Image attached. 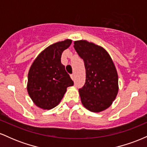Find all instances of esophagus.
I'll return each instance as SVG.
<instances>
[{
	"mask_svg": "<svg viewBox=\"0 0 147 147\" xmlns=\"http://www.w3.org/2000/svg\"><path fill=\"white\" fill-rule=\"evenodd\" d=\"M70 77H71L72 80H74L75 79V74H72V75H70Z\"/></svg>",
	"mask_w": 147,
	"mask_h": 147,
	"instance_id": "34e87169",
	"label": "esophagus"
}]
</instances>
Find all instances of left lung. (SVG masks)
<instances>
[{
	"label": "left lung",
	"mask_w": 147,
	"mask_h": 147,
	"mask_svg": "<svg viewBox=\"0 0 147 147\" xmlns=\"http://www.w3.org/2000/svg\"><path fill=\"white\" fill-rule=\"evenodd\" d=\"M74 48L83 59L86 82L79 89L82 103L88 110L98 113L109 108L118 92V76L106 50L87 41H77Z\"/></svg>",
	"instance_id": "8db88e82"
}]
</instances>
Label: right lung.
Masks as SVG:
<instances>
[{
	"mask_svg": "<svg viewBox=\"0 0 147 147\" xmlns=\"http://www.w3.org/2000/svg\"><path fill=\"white\" fill-rule=\"evenodd\" d=\"M71 40L54 43L42 51L28 72V92L38 107L51 109L63 97L67 88L74 82L61 62L63 52L71 44Z\"/></svg>",
	"mask_w": 147,
	"mask_h": 147,
	"instance_id": "add662e5",
	"label": "right lung"
}]
</instances>
